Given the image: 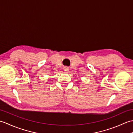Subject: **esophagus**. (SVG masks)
Returning a JSON list of instances; mask_svg holds the SVG:
<instances>
[{
    "instance_id": "esophagus-1",
    "label": "esophagus",
    "mask_w": 133,
    "mask_h": 133,
    "mask_svg": "<svg viewBox=\"0 0 133 133\" xmlns=\"http://www.w3.org/2000/svg\"><path fill=\"white\" fill-rule=\"evenodd\" d=\"M63 70H64V71L65 72H69V67H64L63 68Z\"/></svg>"
}]
</instances>
